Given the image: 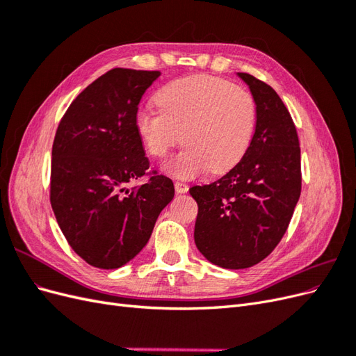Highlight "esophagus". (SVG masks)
Instances as JSON below:
<instances>
[{
    "label": "esophagus",
    "mask_w": 356,
    "mask_h": 356,
    "mask_svg": "<svg viewBox=\"0 0 356 356\" xmlns=\"http://www.w3.org/2000/svg\"><path fill=\"white\" fill-rule=\"evenodd\" d=\"M175 191L179 193V195H182V193H187V191H188V186L184 184V182L177 181V182H175Z\"/></svg>",
    "instance_id": "1"
}]
</instances>
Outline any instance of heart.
I'll list each match as a JSON object with an SVG mask.
<instances>
[{
	"mask_svg": "<svg viewBox=\"0 0 356 356\" xmlns=\"http://www.w3.org/2000/svg\"><path fill=\"white\" fill-rule=\"evenodd\" d=\"M159 106H143L135 127L147 152L165 157L184 141L181 152L161 165L165 174L191 179L211 169L224 174L246 154L255 131V102L250 92L211 75H191L165 84Z\"/></svg>",
	"mask_w": 356,
	"mask_h": 356,
	"instance_id": "b5f03b06",
	"label": "heart"
}]
</instances>
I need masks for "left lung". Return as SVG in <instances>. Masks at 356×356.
Wrapping results in <instances>:
<instances>
[{"instance_id":"obj_1","label":"left lung","mask_w":356,"mask_h":356,"mask_svg":"<svg viewBox=\"0 0 356 356\" xmlns=\"http://www.w3.org/2000/svg\"><path fill=\"white\" fill-rule=\"evenodd\" d=\"M238 75L255 102L251 145L222 178L190 188L199 207L197 250L224 268L264 260L285 234L301 191L300 145L289 111L270 86L251 74Z\"/></svg>"}]
</instances>
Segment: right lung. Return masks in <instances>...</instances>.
Here are the masks:
<instances>
[{
	"mask_svg": "<svg viewBox=\"0 0 356 356\" xmlns=\"http://www.w3.org/2000/svg\"><path fill=\"white\" fill-rule=\"evenodd\" d=\"M159 77V71H108L74 99L56 131L51 208L72 250L93 267L118 268L134 260L174 199V184L163 175L126 188L149 166L135 114Z\"/></svg>",
	"mask_w": 356,
	"mask_h": 356,
	"instance_id": "right-lung-1",
	"label": "right lung"
}]
</instances>
